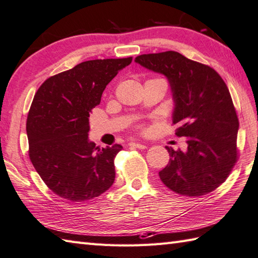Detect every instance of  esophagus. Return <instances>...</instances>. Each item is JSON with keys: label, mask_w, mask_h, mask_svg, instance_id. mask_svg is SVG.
Here are the masks:
<instances>
[{"label": "esophagus", "mask_w": 258, "mask_h": 258, "mask_svg": "<svg viewBox=\"0 0 258 258\" xmlns=\"http://www.w3.org/2000/svg\"><path fill=\"white\" fill-rule=\"evenodd\" d=\"M131 147H135V149H140V150H144L146 149V145L143 143H138V142H131L128 144Z\"/></svg>", "instance_id": "1"}]
</instances>
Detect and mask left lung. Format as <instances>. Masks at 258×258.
<instances>
[{"label": "left lung", "instance_id": "8db88e82", "mask_svg": "<svg viewBox=\"0 0 258 258\" xmlns=\"http://www.w3.org/2000/svg\"><path fill=\"white\" fill-rule=\"evenodd\" d=\"M135 62L165 75L175 103V135L187 151L166 146L169 162L158 173L164 185L184 196H202L224 183L237 162L238 118L221 75L208 65L167 51L143 54Z\"/></svg>", "mask_w": 258, "mask_h": 258}]
</instances>
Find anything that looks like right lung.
<instances>
[{
    "instance_id": "1",
    "label": "right lung",
    "mask_w": 258,
    "mask_h": 258,
    "mask_svg": "<svg viewBox=\"0 0 258 258\" xmlns=\"http://www.w3.org/2000/svg\"><path fill=\"white\" fill-rule=\"evenodd\" d=\"M132 57L92 59L48 78L33 98L26 120L29 156L47 187L72 202L106 191L115 179L114 158L123 149L89 141L90 114L103 91Z\"/></svg>"
}]
</instances>
